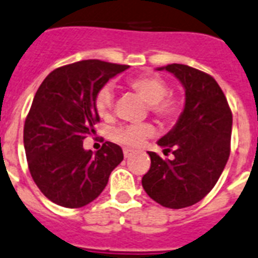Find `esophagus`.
<instances>
[{
  "label": "esophagus",
  "mask_w": 258,
  "mask_h": 258,
  "mask_svg": "<svg viewBox=\"0 0 258 258\" xmlns=\"http://www.w3.org/2000/svg\"><path fill=\"white\" fill-rule=\"evenodd\" d=\"M133 153H135L133 149H129V148H125V149H123V156L126 157V159H129Z\"/></svg>",
  "instance_id": "esophagus-1"
}]
</instances>
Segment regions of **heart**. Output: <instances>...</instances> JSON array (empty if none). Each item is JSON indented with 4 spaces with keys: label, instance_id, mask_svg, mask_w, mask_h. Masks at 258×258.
I'll use <instances>...</instances> for the list:
<instances>
[{
    "label": "heart",
    "instance_id": "1",
    "mask_svg": "<svg viewBox=\"0 0 258 258\" xmlns=\"http://www.w3.org/2000/svg\"><path fill=\"white\" fill-rule=\"evenodd\" d=\"M127 87L135 91L145 103L152 114L163 121H172L180 113L181 105L176 98L169 97V87L163 78L148 74L132 78L127 81ZM94 106L97 114L103 119L110 118L113 111V91L109 86H103L95 95ZM155 133L151 123L125 125L115 127L111 132V139L117 143L131 148H137Z\"/></svg>",
    "mask_w": 258,
    "mask_h": 258
}]
</instances>
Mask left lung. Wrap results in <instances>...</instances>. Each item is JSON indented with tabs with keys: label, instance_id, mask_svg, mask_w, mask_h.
<instances>
[{
	"label": "left lung",
	"instance_id": "obj_1",
	"mask_svg": "<svg viewBox=\"0 0 258 258\" xmlns=\"http://www.w3.org/2000/svg\"><path fill=\"white\" fill-rule=\"evenodd\" d=\"M184 87V109L175 126L157 144L172 149V160L148 152L151 168L143 176L145 192L168 209L188 207L210 192L230 155L233 115L214 78L185 64L159 67Z\"/></svg>",
	"mask_w": 258,
	"mask_h": 258
}]
</instances>
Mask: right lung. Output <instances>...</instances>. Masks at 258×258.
<instances>
[{
	"label": "right lung",
	"instance_id": "right-lung-1",
	"mask_svg": "<svg viewBox=\"0 0 258 258\" xmlns=\"http://www.w3.org/2000/svg\"><path fill=\"white\" fill-rule=\"evenodd\" d=\"M127 69L95 59L77 61L53 70L36 91L24 125V147L32 179L53 203L69 209L89 205L123 160L117 144L106 141L94 153L83 148V140L99 121L97 93Z\"/></svg>",
	"mask_w": 258,
	"mask_h": 258
}]
</instances>
